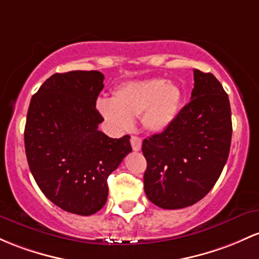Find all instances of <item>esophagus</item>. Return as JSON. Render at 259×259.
Listing matches in <instances>:
<instances>
[{"mask_svg": "<svg viewBox=\"0 0 259 259\" xmlns=\"http://www.w3.org/2000/svg\"><path fill=\"white\" fill-rule=\"evenodd\" d=\"M130 143H132L133 150H134V151H140L141 145H143V141H141L140 138H138V136H132V138H130Z\"/></svg>", "mask_w": 259, "mask_h": 259, "instance_id": "obj_1", "label": "esophagus"}]
</instances>
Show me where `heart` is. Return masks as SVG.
I'll return each mask as SVG.
<instances>
[{"instance_id":"b5f03b06","label":"heart","mask_w":259,"mask_h":259,"mask_svg":"<svg viewBox=\"0 0 259 259\" xmlns=\"http://www.w3.org/2000/svg\"><path fill=\"white\" fill-rule=\"evenodd\" d=\"M183 93L177 83L162 78L133 81L116 87L112 102L99 101L97 109L118 133L133 127L141 115V124L152 134L166 132L180 114Z\"/></svg>"}]
</instances>
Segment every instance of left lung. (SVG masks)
<instances>
[{
  "label": "left lung",
  "instance_id": "left-lung-1",
  "mask_svg": "<svg viewBox=\"0 0 259 259\" xmlns=\"http://www.w3.org/2000/svg\"><path fill=\"white\" fill-rule=\"evenodd\" d=\"M190 102L166 132L145 139L146 197L162 209H182L205 197L220 177L232 135L229 96L212 73L194 69Z\"/></svg>",
  "mask_w": 259,
  "mask_h": 259
}]
</instances>
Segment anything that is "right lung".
I'll return each instance as SVG.
<instances>
[{
  "label": "right lung",
  "instance_id": "1",
  "mask_svg": "<svg viewBox=\"0 0 259 259\" xmlns=\"http://www.w3.org/2000/svg\"><path fill=\"white\" fill-rule=\"evenodd\" d=\"M99 71L55 73L30 99L24 129L28 164L44 195L65 211L92 215L104 206L108 176L132 152L130 136L99 132Z\"/></svg>",
  "mask_w": 259,
  "mask_h": 259
}]
</instances>
